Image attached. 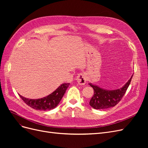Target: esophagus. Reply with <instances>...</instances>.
<instances>
[{
	"mask_svg": "<svg viewBox=\"0 0 148 148\" xmlns=\"http://www.w3.org/2000/svg\"><path fill=\"white\" fill-rule=\"evenodd\" d=\"M77 82L80 85H84L85 84L86 82V75L84 73H81L78 74L77 77Z\"/></svg>",
	"mask_w": 148,
	"mask_h": 148,
	"instance_id": "obj_1",
	"label": "esophagus"
}]
</instances>
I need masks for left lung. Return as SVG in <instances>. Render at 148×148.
<instances>
[{
  "label": "left lung",
  "instance_id": "1",
  "mask_svg": "<svg viewBox=\"0 0 148 148\" xmlns=\"http://www.w3.org/2000/svg\"><path fill=\"white\" fill-rule=\"evenodd\" d=\"M133 74L123 86L118 89L109 90L89 83L94 89V95L89 101V105L95 109H105L117 105L122 99L130 84Z\"/></svg>",
  "mask_w": 148,
  "mask_h": 148
}]
</instances>
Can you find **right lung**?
<instances>
[{"mask_svg":"<svg viewBox=\"0 0 148 148\" xmlns=\"http://www.w3.org/2000/svg\"><path fill=\"white\" fill-rule=\"evenodd\" d=\"M70 83L62 84L53 92L41 99H28L19 95L22 100L31 108L39 110H49L59 105Z\"/></svg>","mask_w":148,"mask_h":148,"instance_id":"add662e5","label":"right lung"}]
</instances>
